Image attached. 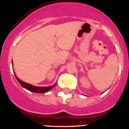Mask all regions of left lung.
Segmentation results:
<instances>
[{"mask_svg": "<svg viewBox=\"0 0 129 129\" xmlns=\"http://www.w3.org/2000/svg\"><path fill=\"white\" fill-rule=\"evenodd\" d=\"M104 93V92H103V93Z\"/></svg>", "mask_w": 129, "mask_h": 129, "instance_id": "obj_1", "label": "left lung"}]
</instances>
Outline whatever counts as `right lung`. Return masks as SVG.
<instances>
[{"label": "right lung", "instance_id": "right-lung-1", "mask_svg": "<svg viewBox=\"0 0 129 129\" xmlns=\"http://www.w3.org/2000/svg\"><path fill=\"white\" fill-rule=\"evenodd\" d=\"M12 66H13V62L12 60ZM13 72H14V75H15V77L16 78V79L17 80V81L19 82V83L22 85V87H23V88H25V89L29 90V91H32V92H35V93H46L47 91H50V90H51L53 87H54L56 86V84L57 82H56L55 84H53V85H51V86H48V87H37V86H35V85H33L31 84H29L28 83H26L25 82H23L20 80L19 78H18L16 76L15 72H14V69H13Z\"/></svg>", "mask_w": 129, "mask_h": 129}]
</instances>
